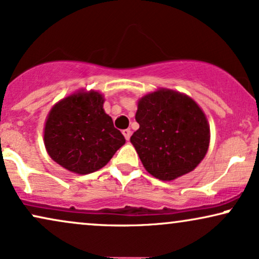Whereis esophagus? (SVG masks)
<instances>
[{
    "label": "esophagus",
    "mask_w": 259,
    "mask_h": 259,
    "mask_svg": "<svg viewBox=\"0 0 259 259\" xmlns=\"http://www.w3.org/2000/svg\"><path fill=\"white\" fill-rule=\"evenodd\" d=\"M122 135L124 136V138H126V140H130V138H131V131L130 130H123L122 131Z\"/></svg>",
    "instance_id": "34e87169"
}]
</instances>
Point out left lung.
Returning <instances> with one entry per match:
<instances>
[{
	"label": "left lung",
	"instance_id": "8db88e82",
	"mask_svg": "<svg viewBox=\"0 0 259 259\" xmlns=\"http://www.w3.org/2000/svg\"><path fill=\"white\" fill-rule=\"evenodd\" d=\"M139 128L131 137L149 174L171 181L188 174L205 157L210 126L202 108L190 96L157 89L138 101Z\"/></svg>",
	"mask_w": 259,
	"mask_h": 259
}]
</instances>
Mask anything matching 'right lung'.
Here are the masks:
<instances>
[{
  "mask_svg": "<svg viewBox=\"0 0 259 259\" xmlns=\"http://www.w3.org/2000/svg\"><path fill=\"white\" fill-rule=\"evenodd\" d=\"M103 103L101 92L79 90L50 109L44 124V145L57 164L75 174L94 173L126 143Z\"/></svg>",
  "mask_w": 259,
  "mask_h": 259,
  "instance_id": "add662e5",
  "label": "right lung"
}]
</instances>
